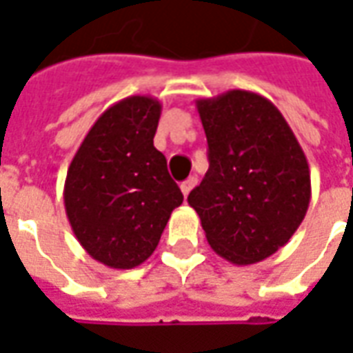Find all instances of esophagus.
Returning <instances> with one entry per match:
<instances>
[{
	"mask_svg": "<svg viewBox=\"0 0 353 353\" xmlns=\"http://www.w3.org/2000/svg\"><path fill=\"white\" fill-rule=\"evenodd\" d=\"M197 184V179L195 176H190L188 180H184L182 184H180V190H182V194H184V197H188V194L194 190V186Z\"/></svg>",
	"mask_w": 353,
	"mask_h": 353,
	"instance_id": "34e87169",
	"label": "esophagus"
}]
</instances>
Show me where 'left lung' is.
Returning a JSON list of instances; mask_svg holds the SVG:
<instances>
[{
    "label": "left lung",
    "mask_w": 353,
    "mask_h": 353,
    "mask_svg": "<svg viewBox=\"0 0 353 353\" xmlns=\"http://www.w3.org/2000/svg\"><path fill=\"white\" fill-rule=\"evenodd\" d=\"M208 171L188 203L210 248L235 265L263 261L297 231L310 203V169L274 105L248 90L195 101Z\"/></svg>",
    "instance_id": "8db88e82"
}]
</instances>
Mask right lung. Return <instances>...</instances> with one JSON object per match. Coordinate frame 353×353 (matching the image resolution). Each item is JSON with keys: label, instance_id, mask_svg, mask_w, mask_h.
Wrapping results in <instances>:
<instances>
[{"label": "right lung", "instance_id": "right-lung-1", "mask_svg": "<svg viewBox=\"0 0 353 353\" xmlns=\"http://www.w3.org/2000/svg\"><path fill=\"white\" fill-rule=\"evenodd\" d=\"M161 103L130 95L95 120L63 186L65 214L77 241L110 269L150 258L182 192L154 146Z\"/></svg>", "mask_w": 353, "mask_h": 353}]
</instances>
